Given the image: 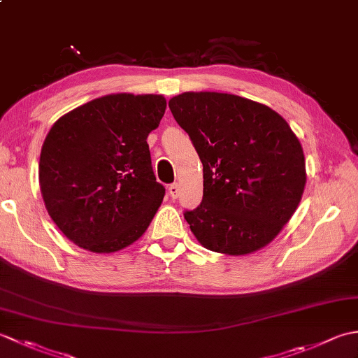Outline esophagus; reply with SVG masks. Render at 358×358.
<instances>
[{"instance_id": "1", "label": "esophagus", "mask_w": 358, "mask_h": 358, "mask_svg": "<svg viewBox=\"0 0 358 358\" xmlns=\"http://www.w3.org/2000/svg\"><path fill=\"white\" fill-rule=\"evenodd\" d=\"M169 195L172 196V199H178V195H180V186H178V183H172L169 186Z\"/></svg>"}]
</instances>
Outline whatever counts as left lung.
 Here are the masks:
<instances>
[{"mask_svg":"<svg viewBox=\"0 0 358 358\" xmlns=\"http://www.w3.org/2000/svg\"><path fill=\"white\" fill-rule=\"evenodd\" d=\"M169 108L203 163L201 204L185 210L196 240L226 255L269 245L306 185L305 154L286 120L268 106L218 92H185Z\"/></svg>","mask_w":358,"mask_h":358,"instance_id":"obj_1","label":"left lung"}]
</instances>
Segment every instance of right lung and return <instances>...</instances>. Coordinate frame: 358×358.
<instances>
[{
  "label": "right lung",
  "mask_w": 358,
  "mask_h": 358,
  "mask_svg": "<svg viewBox=\"0 0 358 358\" xmlns=\"http://www.w3.org/2000/svg\"><path fill=\"white\" fill-rule=\"evenodd\" d=\"M166 110L163 95L113 94L66 113L45 136L40 189L53 223L75 245L110 254L148 229L164 196L148 135Z\"/></svg>",
  "instance_id": "1"
}]
</instances>
